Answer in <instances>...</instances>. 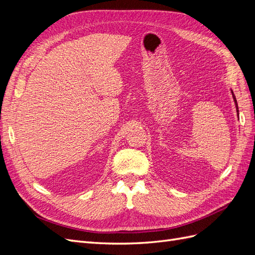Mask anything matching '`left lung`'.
<instances>
[{"label": "left lung", "mask_w": 255, "mask_h": 255, "mask_svg": "<svg viewBox=\"0 0 255 255\" xmlns=\"http://www.w3.org/2000/svg\"><path fill=\"white\" fill-rule=\"evenodd\" d=\"M232 94H233V91H232ZM233 98H234V101H235V104H236V109H237V112H238V107H237V102H236V98H235L234 94H233Z\"/></svg>", "instance_id": "obj_1"}]
</instances>
